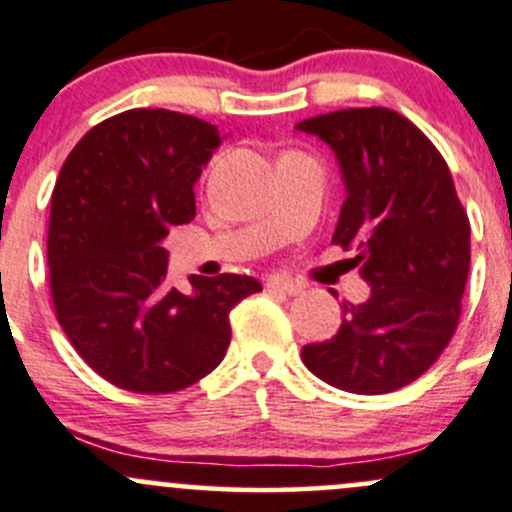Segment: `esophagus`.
<instances>
[{
  "instance_id": "34e87169",
  "label": "esophagus",
  "mask_w": 512,
  "mask_h": 512,
  "mask_svg": "<svg viewBox=\"0 0 512 512\" xmlns=\"http://www.w3.org/2000/svg\"><path fill=\"white\" fill-rule=\"evenodd\" d=\"M267 289H270V292L289 294V297H297V294L304 292V287H301V284L289 282V279H282V277H270V279H267Z\"/></svg>"
}]
</instances>
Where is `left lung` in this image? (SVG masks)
I'll return each instance as SVG.
<instances>
[{"label": "left lung", "mask_w": 512, "mask_h": 512, "mask_svg": "<svg viewBox=\"0 0 512 512\" xmlns=\"http://www.w3.org/2000/svg\"><path fill=\"white\" fill-rule=\"evenodd\" d=\"M297 129L336 154L346 201L331 242L355 250L370 284V299L343 301L336 336L301 348V360L338 390H400L432 368L459 326L469 215L439 149L400 112L351 107Z\"/></svg>", "instance_id": "left-lung-1"}]
</instances>
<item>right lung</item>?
<instances>
[{
    "label": "right lung",
    "instance_id": "add662e5",
    "mask_svg": "<svg viewBox=\"0 0 512 512\" xmlns=\"http://www.w3.org/2000/svg\"><path fill=\"white\" fill-rule=\"evenodd\" d=\"M218 127L171 110H127L95 125L58 174L48 270L58 324L107 383L164 395L206 378L230 343V311L262 284L245 274L166 284L171 225L191 223Z\"/></svg>",
    "mask_w": 512,
    "mask_h": 512
}]
</instances>
